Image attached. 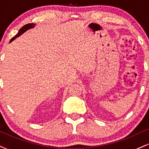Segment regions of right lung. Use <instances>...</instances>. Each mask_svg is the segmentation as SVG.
Here are the masks:
<instances>
[{
	"instance_id": "obj_1",
	"label": "right lung",
	"mask_w": 149,
	"mask_h": 149,
	"mask_svg": "<svg viewBox=\"0 0 149 149\" xmlns=\"http://www.w3.org/2000/svg\"><path fill=\"white\" fill-rule=\"evenodd\" d=\"M35 24H33V23H30V24H26L24 26H22L21 29H20L19 31V32L17 33L16 34V35L13 38H11V40H10V42H11L12 41H13V40H15V38H18L19 36H20L22 35V33H24L25 31H26L27 30L30 29H32L33 28L34 26H35Z\"/></svg>"
}]
</instances>
